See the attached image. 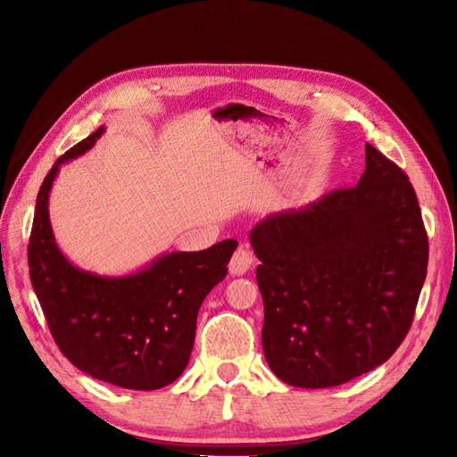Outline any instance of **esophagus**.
Returning a JSON list of instances; mask_svg holds the SVG:
<instances>
[{
    "instance_id": "obj_1",
    "label": "esophagus",
    "mask_w": 457,
    "mask_h": 457,
    "mask_svg": "<svg viewBox=\"0 0 457 457\" xmlns=\"http://www.w3.org/2000/svg\"><path fill=\"white\" fill-rule=\"evenodd\" d=\"M253 262V252L248 246H238L229 261V272L233 276H243L250 270Z\"/></svg>"
}]
</instances>
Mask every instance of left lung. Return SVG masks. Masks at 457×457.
Segmentation results:
<instances>
[{
    "mask_svg": "<svg viewBox=\"0 0 457 457\" xmlns=\"http://www.w3.org/2000/svg\"><path fill=\"white\" fill-rule=\"evenodd\" d=\"M265 303L261 341L272 372L303 389L361 376L411 328L428 269V235L405 172L365 144V172L250 231Z\"/></svg>",
    "mask_w": 457,
    "mask_h": 457,
    "instance_id": "obj_1",
    "label": "left lung"
}]
</instances>
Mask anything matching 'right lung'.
Wrapping results in <instances>:
<instances>
[{"mask_svg":"<svg viewBox=\"0 0 457 457\" xmlns=\"http://www.w3.org/2000/svg\"><path fill=\"white\" fill-rule=\"evenodd\" d=\"M105 128L70 148L38 190L28 246L29 276L44 317L68 361L85 374L133 391L176 381L195 345L198 311L228 274L237 241L202 252H172L129 276L81 270L59 250L47 200L61 164L87 154Z\"/></svg>","mask_w":457,"mask_h":457,"instance_id":"obj_1","label":"right lung"}]
</instances>
